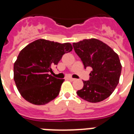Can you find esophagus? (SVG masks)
I'll return each instance as SVG.
<instances>
[{
    "label": "esophagus",
    "instance_id": "34e87169",
    "mask_svg": "<svg viewBox=\"0 0 134 134\" xmlns=\"http://www.w3.org/2000/svg\"><path fill=\"white\" fill-rule=\"evenodd\" d=\"M68 79L69 80V81H75L76 79H74V78H71V77H68Z\"/></svg>",
    "mask_w": 134,
    "mask_h": 134
}]
</instances>
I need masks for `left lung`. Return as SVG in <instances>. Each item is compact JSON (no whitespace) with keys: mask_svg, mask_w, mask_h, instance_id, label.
I'll list each match as a JSON object with an SVG mask.
<instances>
[{"mask_svg":"<svg viewBox=\"0 0 134 134\" xmlns=\"http://www.w3.org/2000/svg\"><path fill=\"white\" fill-rule=\"evenodd\" d=\"M74 51L84 68L91 67L88 81L77 95L91 103L105 100L113 93L119 82L121 64L119 55L108 45L98 39H84L73 43Z\"/></svg>","mask_w":134,"mask_h":134,"instance_id":"1","label":"left lung"}]
</instances>
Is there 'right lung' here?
Masks as SVG:
<instances>
[{
	"mask_svg": "<svg viewBox=\"0 0 134 134\" xmlns=\"http://www.w3.org/2000/svg\"><path fill=\"white\" fill-rule=\"evenodd\" d=\"M70 43H59L38 39L26 46L14 63V81L25 100L35 105H45L57 97L64 79L49 75L63 54L71 52Z\"/></svg>",
	"mask_w": 134,
	"mask_h": 134,
	"instance_id": "obj_1",
	"label": "right lung"
}]
</instances>
